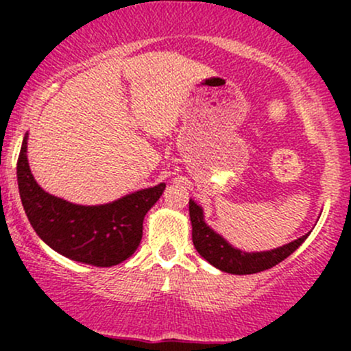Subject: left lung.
Instances as JSON below:
<instances>
[{
  "label": "left lung",
  "instance_id": "1",
  "mask_svg": "<svg viewBox=\"0 0 351 351\" xmlns=\"http://www.w3.org/2000/svg\"><path fill=\"white\" fill-rule=\"evenodd\" d=\"M189 217H191L193 226V244L201 257L213 264L215 267L229 274H256L265 269H271L276 264L282 263L285 257H289L299 245L307 239L308 234L292 241V243L282 245V247L272 249L265 252H244L234 249L226 239L216 234L211 228L204 223L203 209L193 199H189Z\"/></svg>",
  "mask_w": 351,
  "mask_h": 351
}]
</instances>
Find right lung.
Here are the masks:
<instances>
[{"instance_id":"1","label":"right lung","mask_w":351,"mask_h":351,"mask_svg":"<svg viewBox=\"0 0 351 351\" xmlns=\"http://www.w3.org/2000/svg\"><path fill=\"white\" fill-rule=\"evenodd\" d=\"M26 136L18 156V186L31 226L56 252L77 263L110 267L138 247L143 219L167 184L160 183L100 206H80L52 196L36 183L26 158Z\"/></svg>"}]
</instances>
